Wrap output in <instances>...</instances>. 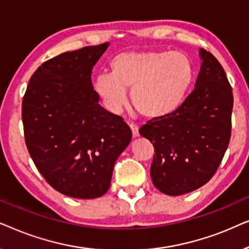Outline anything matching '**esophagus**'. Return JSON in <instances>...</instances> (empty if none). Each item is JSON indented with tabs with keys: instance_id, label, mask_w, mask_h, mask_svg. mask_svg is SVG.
Listing matches in <instances>:
<instances>
[{
	"instance_id": "obj_1",
	"label": "esophagus",
	"mask_w": 249,
	"mask_h": 249,
	"mask_svg": "<svg viewBox=\"0 0 249 249\" xmlns=\"http://www.w3.org/2000/svg\"><path fill=\"white\" fill-rule=\"evenodd\" d=\"M130 129H131V131H132V136H134V137H138V136H139V128H138V125L135 124H130Z\"/></svg>"
}]
</instances>
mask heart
I'll return each instance as SVG.
<instances>
[{
	"label": "heart",
	"instance_id": "heart-1",
	"mask_svg": "<svg viewBox=\"0 0 249 249\" xmlns=\"http://www.w3.org/2000/svg\"><path fill=\"white\" fill-rule=\"evenodd\" d=\"M111 73L94 81V89L108 110L118 112L131 89L132 105L142 117H168L180 107L195 78L189 55L173 51L124 52L112 57Z\"/></svg>",
	"mask_w": 249,
	"mask_h": 249
}]
</instances>
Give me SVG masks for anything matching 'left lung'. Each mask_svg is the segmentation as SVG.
I'll return each instance as SVG.
<instances>
[{
	"instance_id": "8db88e82",
	"label": "left lung",
	"mask_w": 249,
	"mask_h": 249,
	"mask_svg": "<svg viewBox=\"0 0 249 249\" xmlns=\"http://www.w3.org/2000/svg\"><path fill=\"white\" fill-rule=\"evenodd\" d=\"M199 53L195 89L172 114L139 129L154 146L153 185L165 195H183L210 181L230 142L232 88L215 56L202 49Z\"/></svg>"
}]
</instances>
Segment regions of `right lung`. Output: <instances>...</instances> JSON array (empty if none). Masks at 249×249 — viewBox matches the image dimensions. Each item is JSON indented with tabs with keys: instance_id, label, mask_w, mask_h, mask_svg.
Returning a JSON list of instances; mask_svg holds the SVG:
<instances>
[{
	"instance_id": "add662e5",
	"label": "right lung",
	"mask_w": 249,
	"mask_h": 249,
	"mask_svg": "<svg viewBox=\"0 0 249 249\" xmlns=\"http://www.w3.org/2000/svg\"><path fill=\"white\" fill-rule=\"evenodd\" d=\"M107 46H86L45 61L22 100L25 141L37 170L73 198L104 195L114 163L131 141L124 118L98 104L91 84V70Z\"/></svg>"
}]
</instances>
